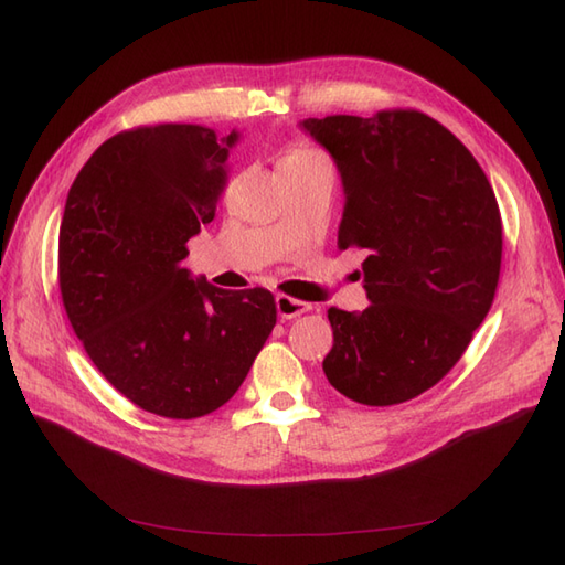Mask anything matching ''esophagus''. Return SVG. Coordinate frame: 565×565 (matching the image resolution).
<instances>
[{
  "mask_svg": "<svg viewBox=\"0 0 565 565\" xmlns=\"http://www.w3.org/2000/svg\"><path fill=\"white\" fill-rule=\"evenodd\" d=\"M310 308H313V306L303 303V301H296V298H291V296H284V294L276 296V310H279V318H284V320L303 316V313H308Z\"/></svg>",
  "mask_w": 565,
  "mask_h": 565,
  "instance_id": "34e87169",
  "label": "esophagus"
}]
</instances>
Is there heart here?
I'll use <instances>...</instances> for the list:
<instances>
[{
    "label": "heart",
    "instance_id": "1",
    "mask_svg": "<svg viewBox=\"0 0 565 565\" xmlns=\"http://www.w3.org/2000/svg\"><path fill=\"white\" fill-rule=\"evenodd\" d=\"M310 154H320V150L318 148H313V146H306V142H296V146H291L289 148V152L284 154L281 158V162L284 160H298V158H310Z\"/></svg>",
    "mask_w": 565,
    "mask_h": 565
}]
</instances>
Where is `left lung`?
Listing matches in <instances>:
<instances>
[{"label":"left lung","instance_id":"1","mask_svg":"<svg viewBox=\"0 0 565 565\" xmlns=\"http://www.w3.org/2000/svg\"><path fill=\"white\" fill-rule=\"evenodd\" d=\"M338 162L340 249H362L369 306L330 308L328 381L362 405H398L459 362L493 306L500 209L481 164L451 130L415 109L308 118Z\"/></svg>","mask_w":565,"mask_h":565}]
</instances>
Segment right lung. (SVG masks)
<instances>
[{"label": "right lung", "mask_w": 565, "mask_h": 565, "mask_svg": "<svg viewBox=\"0 0 565 565\" xmlns=\"http://www.w3.org/2000/svg\"><path fill=\"white\" fill-rule=\"evenodd\" d=\"M235 140L194 124L121 130L67 194L57 284L70 326L104 379L160 417L218 411L276 326L267 289H215L182 264L213 221Z\"/></svg>", "instance_id": "right-lung-1"}]
</instances>
